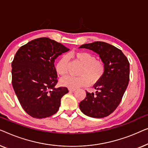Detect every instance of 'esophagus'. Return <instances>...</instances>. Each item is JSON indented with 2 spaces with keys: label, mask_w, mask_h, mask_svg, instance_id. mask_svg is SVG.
Instances as JSON below:
<instances>
[{
  "label": "esophagus",
  "mask_w": 148,
  "mask_h": 148,
  "mask_svg": "<svg viewBox=\"0 0 148 148\" xmlns=\"http://www.w3.org/2000/svg\"><path fill=\"white\" fill-rule=\"evenodd\" d=\"M76 90V88H69V90L70 91H72V92H74V91H75Z\"/></svg>",
  "instance_id": "obj_1"
}]
</instances>
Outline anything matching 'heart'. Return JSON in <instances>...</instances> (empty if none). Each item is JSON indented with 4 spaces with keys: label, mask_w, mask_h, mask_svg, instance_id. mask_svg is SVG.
<instances>
[{
    "label": "heart",
    "mask_w": 148,
    "mask_h": 148,
    "mask_svg": "<svg viewBox=\"0 0 148 148\" xmlns=\"http://www.w3.org/2000/svg\"><path fill=\"white\" fill-rule=\"evenodd\" d=\"M74 60L78 62L82 67L79 72V76H68L61 80L64 86L69 88H76L87 86L90 82L95 84L103 78L105 72V66L103 62L97 60L95 56L86 51H78L73 53ZM68 57L63 56L58 60L56 70L60 76H64L68 71Z\"/></svg>",
    "instance_id": "heart-1"
}]
</instances>
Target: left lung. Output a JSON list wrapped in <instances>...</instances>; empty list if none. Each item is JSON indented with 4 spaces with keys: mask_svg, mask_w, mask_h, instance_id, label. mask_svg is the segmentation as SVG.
Here are the masks:
<instances>
[{
    "mask_svg": "<svg viewBox=\"0 0 148 148\" xmlns=\"http://www.w3.org/2000/svg\"><path fill=\"white\" fill-rule=\"evenodd\" d=\"M80 48L98 53L105 66V72L94 85L95 93L86 91V98L79 104L84 115L93 118L109 116L119 105L130 81V62L121 50L103 41L82 45Z\"/></svg>",
    "mask_w": 148,
    "mask_h": 148,
    "instance_id": "1",
    "label": "left lung"
}]
</instances>
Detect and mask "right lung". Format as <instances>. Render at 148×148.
Segmentation results:
<instances>
[{"mask_svg":"<svg viewBox=\"0 0 148 148\" xmlns=\"http://www.w3.org/2000/svg\"><path fill=\"white\" fill-rule=\"evenodd\" d=\"M69 51L62 43L47 37L35 39L18 49L12 62V84L18 101L28 115L42 119L55 114L66 87H56L54 62Z\"/></svg>","mask_w":148,"mask_h":148,"instance_id":"add662e5","label":"right lung"}]
</instances>
